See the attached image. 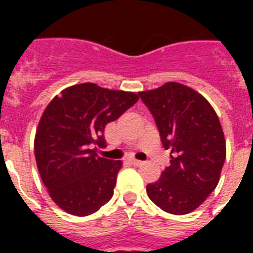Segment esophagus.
I'll return each instance as SVG.
<instances>
[{"label": "esophagus", "instance_id": "esophagus-1", "mask_svg": "<svg viewBox=\"0 0 253 253\" xmlns=\"http://www.w3.org/2000/svg\"><path fill=\"white\" fill-rule=\"evenodd\" d=\"M128 162H130L132 166H136V167L142 166V164H143V162H140V160H138V159H130Z\"/></svg>", "mask_w": 253, "mask_h": 253}]
</instances>
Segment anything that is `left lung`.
Here are the masks:
<instances>
[{"mask_svg":"<svg viewBox=\"0 0 253 253\" xmlns=\"http://www.w3.org/2000/svg\"><path fill=\"white\" fill-rule=\"evenodd\" d=\"M170 150V166L147 194L156 206L174 215L194 211L219 182L226 159V140L219 118L208 99L180 83H166L140 91Z\"/></svg>","mask_w":253,"mask_h":253,"instance_id":"obj_1","label":"left lung"}]
</instances>
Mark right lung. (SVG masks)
I'll list each match as a JSON object with an SVG mask.
<instances>
[{"instance_id":"right-lung-1","label":"right lung","mask_w":253,"mask_h":253,"mask_svg":"<svg viewBox=\"0 0 253 253\" xmlns=\"http://www.w3.org/2000/svg\"><path fill=\"white\" fill-rule=\"evenodd\" d=\"M139 99L134 91L93 83L72 85L55 95L38 125L34 152L43 184L68 214L90 215L114 194L122 162L99 158L103 131Z\"/></svg>"}]
</instances>
